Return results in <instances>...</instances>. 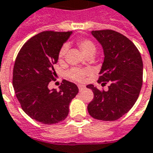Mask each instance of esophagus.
Instances as JSON below:
<instances>
[{
	"label": "esophagus",
	"mask_w": 153,
	"mask_h": 153,
	"mask_svg": "<svg viewBox=\"0 0 153 153\" xmlns=\"http://www.w3.org/2000/svg\"><path fill=\"white\" fill-rule=\"evenodd\" d=\"M78 87H79V91H82L83 89H84V88H85V86H84V85H82V84H79V85Z\"/></svg>",
	"instance_id": "1"
}]
</instances>
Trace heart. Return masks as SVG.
<instances>
[{
    "label": "heart",
    "mask_w": 153,
    "mask_h": 153,
    "mask_svg": "<svg viewBox=\"0 0 153 153\" xmlns=\"http://www.w3.org/2000/svg\"><path fill=\"white\" fill-rule=\"evenodd\" d=\"M78 45H79V49L84 53L85 56L89 54H94L95 51H96L95 45L89 39H80V40L78 41ZM66 51H67V46L66 45L62 46L60 51L59 52V59L60 60L64 59L66 54ZM88 74V71H87V70H82V69H72L68 72V76L71 79L74 80V81L81 82V81H84V78Z\"/></svg>",
    "instance_id": "obj_1"
}]
</instances>
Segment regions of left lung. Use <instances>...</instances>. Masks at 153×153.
<instances>
[{"mask_svg":"<svg viewBox=\"0 0 153 153\" xmlns=\"http://www.w3.org/2000/svg\"><path fill=\"white\" fill-rule=\"evenodd\" d=\"M91 34L104 54L98 83L110 84L107 91H100L93 84L86 86L94 92L88 111L95 119L115 121L132 108L139 96L143 71L142 57L135 45L118 32L103 30Z\"/></svg>","mask_w":153,"mask_h":153,"instance_id":"left-lung-1","label":"left lung"}]
</instances>
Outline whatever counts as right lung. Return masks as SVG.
I'll return each mask as SVG.
<instances>
[{"label":"right lung","instance_id":"1","mask_svg":"<svg viewBox=\"0 0 153 153\" xmlns=\"http://www.w3.org/2000/svg\"><path fill=\"white\" fill-rule=\"evenodd\" d=\"M72 33H39L25 44L16 59L12 84L17 99L25 114L45 124L65 120L69 103L79 93L76 84L67 80H63L59 91L48 88L56 77L54 65L59 52Z\"/></svg>","mask_w":153,"mask_h":153}]
</instances>
